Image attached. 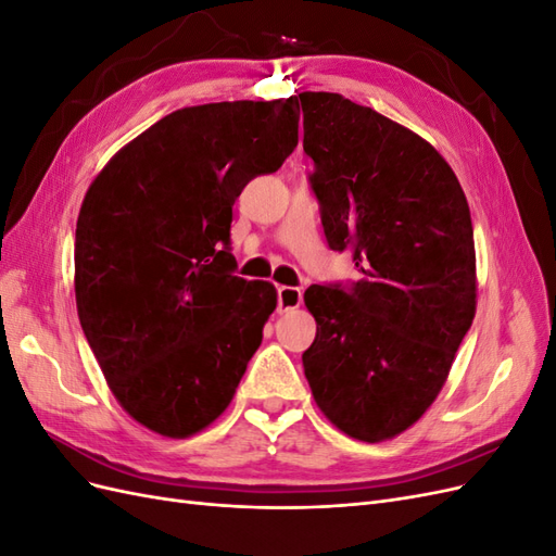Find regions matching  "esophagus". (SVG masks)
<instances>
[{"label":"esophagus","instance_id":"34e87169","mask_svg":"<svg viewBox=\"0 0 556 556\" xmlns=\"http://www.w3.org/2000/svg\"><path fill=\"white\" fill-rule=\"evenodd\" d=\"M301 290L299 288H290V285H280L278 288V313H288L299 308L301 304Z\"/></svg>","mask_w":556,"mask_h":556}]
</instances>
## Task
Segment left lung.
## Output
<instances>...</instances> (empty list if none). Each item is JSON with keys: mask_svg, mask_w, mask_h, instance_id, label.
Returning a JSON list of instances; mask_svg holds the SVG:
<instances>
[{"mask_svg": "<svg viewBox=\"0 0 556 556\" xmlns=\"http://www.w3.org/2000/svg\"><path fill=\"white\" fill-rule=\"evenodd\" d=\"M308 176L331 250L362 280L311 285L315 403L348 435L394 439L439 396L476 315L470 211L422 137L336 92H301Z\"/></svg>", "mask_w": 556, "mask_h": 556, "instance_id": "obj_1", "label": "left lung"}]
</instances>
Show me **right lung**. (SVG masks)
<instances>
[{
  "instance_id": "1",
  "label": "right lung",
  "mask_w": 556,
  "mask_h": 556,
  "mask_svg": "<svg viewBox=\"0 0 556 556\" xmlns=\"http://www.w3.org/2000/svg\"><path fill=\"white\" fill-rule=\"evenodd\" d=\"M299 143L294 97L164 115L94 178L76 223V308L121 406L188 439L220 417L276 308L243 280L231 208Z\"/></svg>"
}]
</instances>
